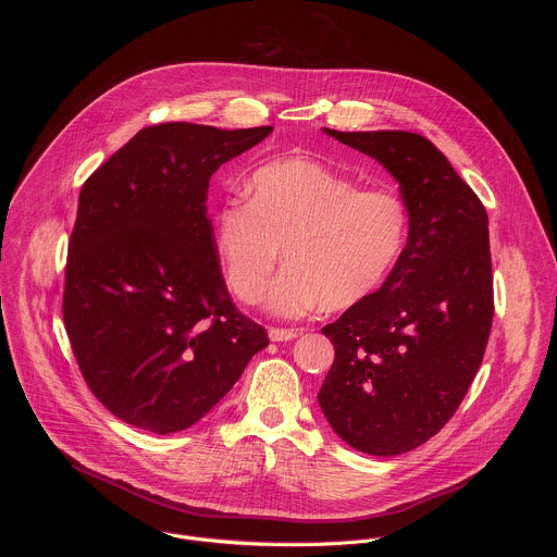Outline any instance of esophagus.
<instances>
[{
  "label": "esophagus",
  "mask_w": 557,
  "mask_h": 557,
  "mask_svg": "<svg viewBox=\"0 0 557 557\" xmlns=\"http://www.w3.org/2000/svg\"><path fill=\"white\" fill-rule=\"evenodd\" d=\"M299 335L297 329H269V339L271 342H290Z\"/></svg>",
  "instance_id": "obj_1"
}]
</instances>
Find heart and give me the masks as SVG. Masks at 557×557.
<instances>
[{"label":"heart","instance_id":"obj_1","mask_svg":"<svg viewBox=\"0 0 557 557\" xmlns=\"http://www.w3.org/2000/svg\"><path fill=\"white\" fill-rule=\"evenodd\" d=\"M245 191L215 209L213 249L235 297L258 304L284 247L286 269L267 297L282 317L366 301L408 245L410 211L399 194L359 187L310 158L258 168Z\"/></svg>","mask_w":557,"mask_h":557}]
</instances>
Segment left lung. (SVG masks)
<instances>
[{
  "label": "left lung",
  "instance_id": "8db88e82",
  "mask_svg": "<svg viewBox=\"0 0 557 557\" xmlns=\"http://www.w3.org/2000/svg\"><path fill=\"white\" fill-rule=\"evenodd\" d=\"M324 132L379 161L410 211L408 245L387 280L322 329L335 361L317 394L350 447L396 456L454 417L481 368L494 320L490 220L425 136Z\"/></svg>",
  "mask_w": 557,
  "mask_h": 557
}]
</instances>
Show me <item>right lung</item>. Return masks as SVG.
I'll list each match as a JSON object with an SVG mask.
<instances>
[{"label": "right lung", "instance_id": "add662e5", "mask_svg": "<svg viewBox=\"0 0 557 557\" xmlns=\"http://www.w3.org/2000/svg\"><path fill=\"white\" fill-rule=\"evenodd\" d=\"M271 132L151 125L78 194L65 331L92 394L138 430L191 428L269 346L226 290L207 189L220 165Z\"/></svg>", "mask_w": 557, "mask_h": 557}]
</instances>
